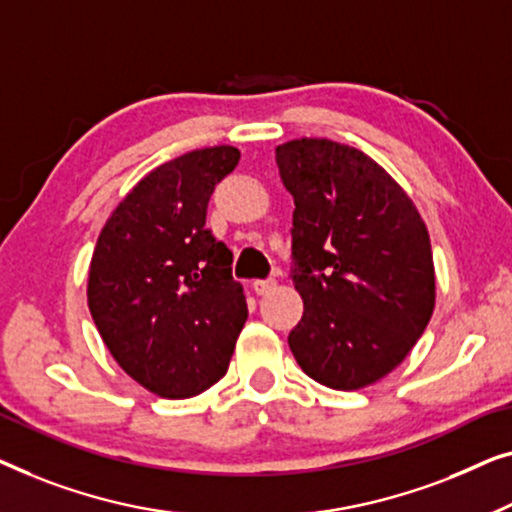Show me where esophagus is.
<instances>
[{"label": "esophagus", "instance_id": "obj_1", "mask_svg": "<svg viewBox=\"0 0 512 512\" xmlns=\"http://www.w3.org/2000/svg\"><path fill=\"white\" fill-rule=\"evenodd\" d=\"M273 287H276V280L273 278H266V280H255L253 283V290L255 294H269Z\"/></svg>", "mask_w": 512, "mask_h": 512}]
</instances>
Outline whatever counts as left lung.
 Returning a JSON list of instances; mask_svg holds the SVG:
<instances>
[{"label":"left lung","instance_id":"1","mask_svg":"<svg viewBox=\"0 0 512 512\" xmlns=\"http://www.w3.org/2000/svg\"><path fill=\"white\" fill-rule=\"evenodd\" d=\"M276 162L294 197L292 280L304 299L287 343L315 383L362 390L397 369L434 313L427 225L362 150L294 139Z\"/></svg>","mask_w":512,"mask_h":512}]
</instances>
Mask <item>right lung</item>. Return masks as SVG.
Listing matches in <instances>:
<instances>
[{
  "label": "right lung",
  "instance_id": "right-lung-1",
  "mask_svg": "<svg viewBox=\"0 0 512 512\" xmlns=\"http://www.w3.org/2000/svg\"><path fill=\"white\" fill-rule=\"evenodd\" d=\"M239 157L213 146L160 164L115 206L92 253V320L120 369L157 397L218 383L246 325L232 253L206 229L208 199Z\"/></svg>",
  "mask_w": 512,
  "mask_h": 512
}]
</instances>
